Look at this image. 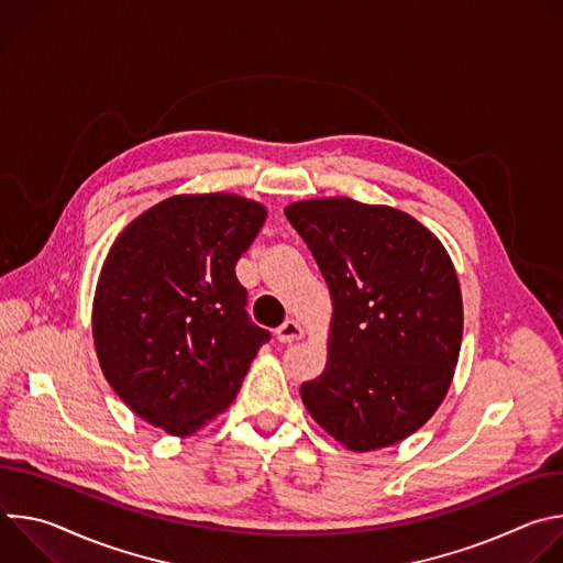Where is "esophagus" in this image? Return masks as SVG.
<instances>
[{"instance_id": "34e87169", "label": "esophagus", "mask_w": 563, "mask_h": 563, "mask_svg": "<svg viewBox=\"0 0 563 563\" xmlns=\"http://www.w3.org/2000/svg\"><path fill=\"white\" fill-rule=\"evenodd\" d=\"M305 336V330L296 323V320H285V323L276 330V339L280 343H294Z\"/></svg>"}]
</instances>
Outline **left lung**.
I'll list each match as a JSON object with an SVG mask.
<instances>
[{
  "label": "left lung",
  "instance_id": "obj_1",
  "mask_svg": "<svg viewBox=\"0 0 563 563\" xmlns=\"http://www.w3.org/2000/svg\"><path fill=\"white\" fill-rule=\"evenodd\" d=\"M285 216L334 302L325 372L300 385L307 412L354 452L404 441L437 412L459 361L463 302L445 247L410 213L352 198Z\"/></svg>",
  "mask_w": 563,
  "mask_h": 563
}]
</instances>
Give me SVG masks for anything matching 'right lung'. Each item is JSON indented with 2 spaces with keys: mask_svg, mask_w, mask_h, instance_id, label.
I'll return each mask as SVG.
<instances>
[{
  "mask_svg": "<svg viewBox=\"0 0 563 563\" xmlns=\"http://www.w3.org/2000/svg\"><path fill=\"white\" fill-rule=\"evenodd\" d=\"M267 209L233 194L174 196L113 243L93 300L104 378L146 423L189 437L235 398L269 332L245 309L235 263Z\"/></svg>",
  "mask_w": 563,
  "mask_h": 563,
  "instance_id": "right-lung-1",
  "label": "right lung"
}]
</instances>
